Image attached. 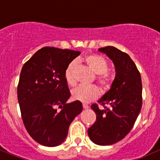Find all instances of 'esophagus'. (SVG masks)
Instances as JSON below:
<instances>
[{
	"label": "esophagus",
	"instance_id": "1",
	"mask_svg": "<svg viewBox=\"0 0 160 160\" xmlns=\"http://www.w3.org/2000/svg\"><path fill=\"white\" fill-rule=\"evenodd\" d=\"M82 108H83V109H88V108H89V107L87 105V104H82Z\"/></svg>",
	"mask_w": 160,
	"mask_h": 160
}]
</instances>
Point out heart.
Instances as JSON below:
<instances>
[{
  "label": "heart",
  "instance_id": "heart-1",
  "mask_svg": "<svg viewBox=\"0 0 160 160\" xmlns=\"http://www.w3.org/2000/svg\"><path fill=\"white\" fill-rule=\"evenodd\" d=\"M84 61L93 73L97 74L96 80L99 86L103 89H108L111 85L112 76L108 72V62L102 56L95 54L86 56ZM76 62L73 61L69 64L65 71V79L67 84L74 86L76 84L74 71L76 68ZM71 95L74 100L82 103H89L98 97L99 90L96 86H80L71 92Z\"/></svg>",
  "mask_w": 160,
  "mask_h": 160
}]
</instances>
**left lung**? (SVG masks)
Returning a JSON list of instances; mask_svg holds the SVG:
<instances>
[{"label":"left lung","mask_w":160,"mask_h":160,"mask_svg":"<svg viewBox=\"0 0 160 160\" xmlns=\"http://www.w3.org/2000/svg\"><path fill=\"white\" fill-rule=\"evenodd\" d=\"M113 61L116 76L110 90L98 102L104 109L93 104L92 109L96 121L88 129V135L95 144H113L131 131L142 105V83L140 72L127 53L114 47L98 49Z\"/></svg>","instance_id":"obj_1"}]
</instances>
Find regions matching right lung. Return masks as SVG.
Wrapping results in <instances>:
<instances>
[{"label":"right lung","instance_id":"obj_1","mask_svg":"<svg viewBox=\"0 0 160 160\" xmlns=\"http://www.w3.org/2000/svg\"><path fill=\"white\" fill-rule=\"evenodd\" d=\"M80 54L71 49L43 47L22 68L17 88L22 118L31 137L43 146L63 143L70 124L82 111L80 102L67 103L71 93L65 79L67 66Z\"/></svg>","mask_w":160,"mask_h":160}]
</instances>
